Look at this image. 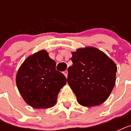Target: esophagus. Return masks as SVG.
Returning a JSON list of instances; mask_svg holds the SVG:
<instances>
[{
  "instance_id": "1",
  "label": "esophagus",
  "mask_w": 131,
  "mask_h": 131,
  "mask_svg": "<svg viewBox=\"0 0 131 131\" xmlns=\"http://www.w3.org/2000/svg\"><path fill=\"white\" fill-rule=\"evenodd\" d=\"M63 73H64V75H65L66 78H67V76H68V71H64Z\"/></svg>"
}]
</instances>
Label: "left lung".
<instances>
[{"label":"left lung","instance_id":"1","mask_svg":"<svg viewBox=\"0 0 131 131\" xmlns=\"http://www.w3.org/2000/svg\"><path fill=\"white\" fill-rule=\"evenodd\" d=\"M73 65L68 68V84L79 104L99 105L110 96L116 83L117 67L97 48L86 47L72 52Z\"/></svg>","mask_w":131,"mask_h":131}]
</instances>
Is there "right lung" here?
Instances as JSON below:
<instances>
[{
  "label": "right lung",
  "mask_w": 131,
  "mask_h": 131,
  "mask_svg": "<svg viewBox=\"0 0 131 131\" xmlns=\"http://www.w3.org/2000/svg\"><path fill=\"white\" fill-rule=\"evenodd\" d=\"M56 65L43 49L28 56L20 66L15 79L17 87L32 107L49 108L56 103L58 94L67 80L56 70Z\"/></svg>",
  "instance_id": "add662e5"
}]
</instances>
